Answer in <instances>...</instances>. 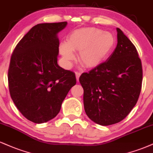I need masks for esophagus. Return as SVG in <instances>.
Wrapping results in <instances>:
<instances>
[{
    "instance_id": "esophagus-1",
    "label": "esophagus",
    "mask_w": 153,
    "mask_h": 153,
    "mask_svg": "<svg viewBox=\"0 0 153 153\" xmlns=\"http://www.w3.org/2000/svg\"><path fill=\"white\" fill-rule=\"evenodd\" d=\"M75 74H76V81L78 82L79 81V76L81 75V72H75Z\"/></svg>"
}]
</instances>
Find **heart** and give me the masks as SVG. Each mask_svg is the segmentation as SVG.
Listing matches in <instances>:
<instances>
[{
  "label": "heart",
  "mask_w": 153,
  "mask_h": 153,
  "mask_svg": "<svg viewBox=\"0 0 153 153\" xmlns=\"http://www.w3.org/2000/svg\"><path fill=\"white\" fill-rule=\"evenodd\" d=\"M115 44L112 33L96 28H83L74 30L68 36L67 42L59 45V53L69 66L74 59L73 51L79 52L82 65L93 68L100 65L108 56Z\"/></svg>",
  "instance_id": "obj_1"
}]
</instances>
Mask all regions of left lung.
<instances>
[{
	"mask_svg": "<svg viewBox=\"0 0 153 153\" xmlns=\"http://www.w3.org/2000/svg\"><path fill=\"white\" fill-rule=\"evenodd\" d=\"M117 44L105 62L83 73L84 110L103 126L120 123L137 103L142 88L143 68L135 46L120 28Z\"/></svg>",
	"mask_w": 153,
	"mask_h": 153,
	"instance_id": "obj_1",
	"label": "left lung"
}]
</instances>
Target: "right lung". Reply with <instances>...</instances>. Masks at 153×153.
Segmentation results:
<instances>
[{"label": "right lung", "instance_id": "right-lung-1", "mask_svg": "<svg viewBox=\"0 0 153 153\" xmlns=\"http://www.w3.org/2000/svg\"><path fill=\"white\" fill-rule=\"evenodd\" d=\"M66 25V21L36 25L16 45L10 58V97L20 112L34 123L54 118L76 84L75 74L57 64V34Z\"/></svg>", "mask_w": 153, "mask_h": 153}]
</instances>
